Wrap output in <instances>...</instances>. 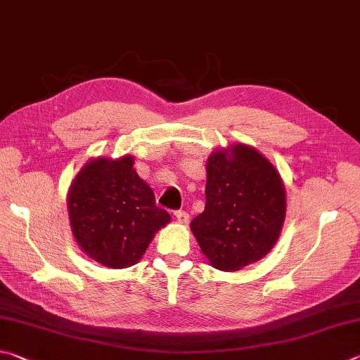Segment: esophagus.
Wrapping results in <instances>:
<instances>
[{
  "mask_svg": "<svg viewBox=\"0 0 360 360\" xmlns=\"http://www.w3.org/2000/svg\"><path fill=\"white\" fill-rule=\"evenodd\" d=\"M174 215H175L176 221L181 223V224H186L188 221H190V215H188V213H186L185 210H176V212L174 213Z\"/></svg>",
  "mask_w": 360,
  "mask_h": 360,
  "instance_id": "esophagus-1",
  "label": "esophagus"
}]
</instances>
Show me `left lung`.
<instances>
[{"instance_id": "8db88e82", "label": "left lung", "mask_w": 360, "mask_h": 360, "mask_svg": "<svg viewBox=\"0 0 360 360\" xmlns=\"http://www.w3.org/2000/svg\"><path fill=\"white\" fill-rule=\"evenodd\" d=\"M285 213L280 174L259 151L237 143L207 161L205 210L191 231L213 267L237 272L274 248Z\"/></svg>"}]
</instances>
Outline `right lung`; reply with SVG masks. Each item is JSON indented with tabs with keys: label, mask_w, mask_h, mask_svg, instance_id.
Here are the masks:
<instances>
[{
	"label": "right lung",
	"mask_w": 360,
	"mask_h": 360,
	"mask_svg": "<svg viewBox=\"0 0 360 360\" xmlns=\"http://www.w3.org/2000/svg\"><path fill=\"white\" fill-rule=\"evenodd\" d=\"M132 164L129 155L93 160L75 176L68 196L75 240L91 259L110 269L134 266L155 232L170 221Z\"/></svg>",
	"instance_id": "1"
}]
</instances>
